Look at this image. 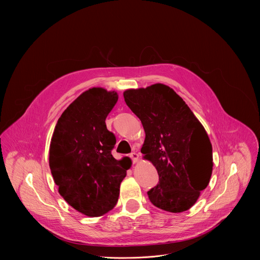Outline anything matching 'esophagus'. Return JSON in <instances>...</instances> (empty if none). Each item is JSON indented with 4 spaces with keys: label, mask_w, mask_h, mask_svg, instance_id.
<instances>
[{
    "label": "esophagus",
    "mask_w": 260,
    "mask_h": 260,
    "mask_svg": "<svg viewBox=\"0 0 260 260\" xmlns=\"http://www.w3.org/2000/svg\"><path fill=\"white\" fill-rule=\"evenodd\" d=\"M129 156H131V158L133 159V161H134V162H138L139 157H140V156H139V154H138V153H136V152L131 153V155H129Z\"/></svg>",
    "instance_id": "obj_1"
}]
</instances>
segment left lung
<instances>
[{"label": "left lung", "instance_id": "1", "mask_svg": "<svg viewBox=\"0 0 260 260\" xmlns=\"http://www.w3.org/2000/svg\"><path fill=\"white\" fill-rule=\"evenodd\" d=\"M123 96L146 134L143 157L152 162L159 176L148 198L161 210L187 211L212 175V144L205 127L183 99L165 84L127 89Z\"/></svg>", "mask_w": 260, "mask_h": 260}]
</instances>
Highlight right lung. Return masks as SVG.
<instances>
[{"instance_id": "right-lung-1", "label": "right lung", "mask_w": 260, "mask_h": 260, "mask_svg": "<svg viewBox=\"0 0 260 260\" xmlns=\"http://www.w3.org/2000/svg\"><path fill=\"white\" fill-rule=\"evenodd\" d=\"M117 101L116 91H84L63 111L50 142L49 167L59 194L88 217L103 216L116 206L131 168L126 157L117 160L111 153L116 139L105 120Z\"/></svg>"}]
</instances>
